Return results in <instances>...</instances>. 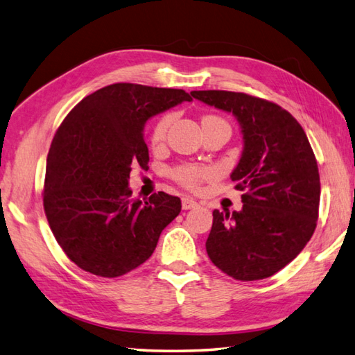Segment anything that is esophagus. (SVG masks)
I'll return each mask as SVG.
<instances>
[{"label": "esophagus", "instance_id": "obj_1", "mask_svg": "<svg viewBox=\"0 0 355 355\" xmlns=\"http://www.w3.org/2000/svg\"><path fill=\"white\" fill-rule=\"evenodd\" d=\"M197 206H198V202L193 201L192 198H183L182 200V207L184 210H189V209H193V207H197Z\"/></svg>", "mask_w": 355, "mask_h": 355}]
</instances>
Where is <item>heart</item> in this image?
Here are the masks:
<instances>
[{"instance_id": "1", "label": "heart", "mask_w": 355, "mask_h": 355, "mask_svg": "<svg viewBox=\"0 0 355 355\" xmlns=\"http://www.w3.org/2000/svg\"><path fill=\"white\" fill-rule=\"evenodd\" d=\"M202 119H218V117L206 116ZM171 125H172L171 114H166L157 120L153 126V130H150V134H149L150 146L158 148L163 145L166 140V134H168ZM172 177L178 184L186 187V189L197 191V189H200V186L202 183L214 177V171L209 168H201V166H195V164H182L172 171Z\"/></svg>"}]
</instances>
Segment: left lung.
<instances>
[{
    "label": "left lung",
    "instance_id": "obj_1",
    "mask_svg": "<svg viewBox=\"0 0 355 355\" xmlns=\"http://www.w3.org/2000/svg\"><path fill=\"white\" fill-rule=\"evenodd\" d=\"M195 99L235 114L244 153L232 172L243 210H214L210 261L236 281L277 273L304 250L318 225L320 177L304 128L288 111L245 93L206 89Z\"/></svg>",
    "mask_w": 355,
    "mask_h": 355
}]
</instances>
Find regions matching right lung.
I'll list each match as a JSON object with an SVG mask.
<instances>
[{
  "mask_svg": "<svg viewBox=\"0 0 355 355\" xmlns=\"http://www.w3.org/2000/svg\"><path fill=\"white\" fill-rule=\"evenodd\" d=\"M192 97L184 89L119 82L74 107L53 137L44 182V212L71 262L101 277H119L154 253L182 201L158 192L132 198L128 178L149 163L145 122Z\"/></svg>",
  "mask_w": 355,
  "mask_h": 355,
  "instance_id": "add662e5",
  "label": "right lung"
}]
</instances>
